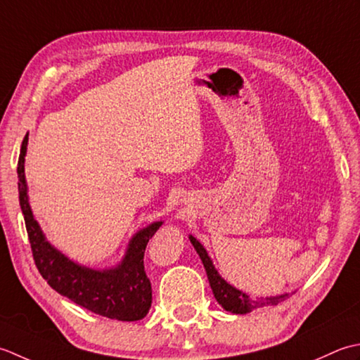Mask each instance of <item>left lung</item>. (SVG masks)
<instances>
[{"label":"left lung","mask_w":360,"mask_h":360,"mask_svg":"<svg viewBox=\"0 0 360 360\" xmlns=\"http://www.w3.org/2000/svg\"><path fill=\"white\" fill-rule=\"evenodd\" d=\"M189 240H191V244L194 245L195 252L199 253L200 259L203 262V267H205V270H207V276H208L212 293H214V298L217 300V303L221 304L225 311H229L231 314H247V312L258 309V307L275 306L280 302H284L285 298H289V293H283V295H276V297L250 298L247 293H244L236 288H233L231 284L226 283L224 278L219 275L216 267L212 266V261L208 256L207 250H205L199 240H197L194 236H189Z\"/></svg>","instance_id":"8db88e82"}]
</instances>
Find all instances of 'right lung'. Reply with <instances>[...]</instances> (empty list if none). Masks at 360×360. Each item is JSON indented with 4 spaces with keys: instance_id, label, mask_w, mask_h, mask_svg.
Wrapping results in <instances>:
<instances>
[{
    "instance_id": "add662e5",
    "label": "right lung",
    "mask_w": 360,
    "mask_h": 360,
    "mask_svg": "<svg viewBox=\"0 0 360 360\" xmlns=\"http://www.w3.org/2000/svg\"><path fill=\"white\" fill-rule=\"evenodd\" d=\"M27 135L18 158V195L32 256L40 275L60 295L102 317L136 321L146 317L152 304V285L144 270V252L149 239L163 222H153L130 239L122 261L113 269L96 270L68 259L49 244L27 200L25 157Z\"/></svg>"
}]
</instances>
